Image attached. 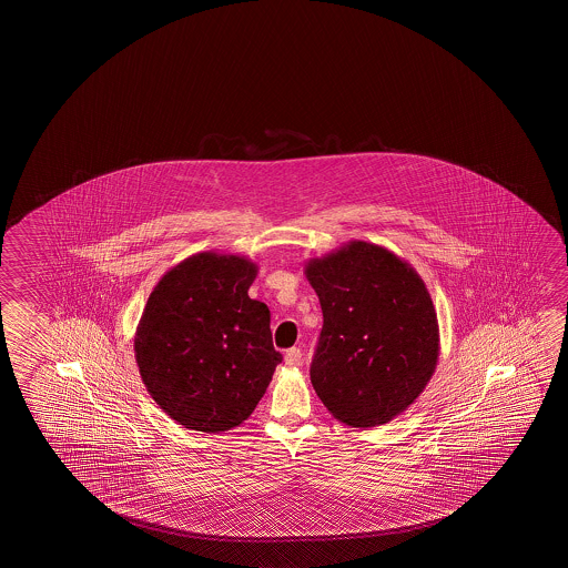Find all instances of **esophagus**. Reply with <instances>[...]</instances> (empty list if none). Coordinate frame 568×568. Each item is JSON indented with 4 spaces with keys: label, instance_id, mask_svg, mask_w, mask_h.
<instances>
[{
    "label": "esophagus",
    "instance_id": "1",
    "mask_svg": "<svg viewBox=\"0 0 568 568\" xmlns=\"http://www.w3.org/2000/svg\"><path fill=\"white\" fill-rule=\"evenodd\" d=\"M301 363H303L301 348H297V346L288 348L287 353H285V364H287V366H301Z\"/></svg>",
    "mask_w": 568,
    "mask_h": 568
}]
</instances>
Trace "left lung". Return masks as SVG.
Instances as JSON below:
<instances>
[{"label":"left lung","mask_w":568,"mask_h":568,"mask_svg":"<svg viewBox=\"0 0 568 568\" xmlns=\"http://www.w3.org/2000/svg\"><path fill=\"white\" fill-rule=\"evenodd\" d=\"M305 277L323 308L316 396L346 426L388 424L436 373L439 326L426 283L408 261L361 240L308 260Z\"/></svg>","instance_id":"8db88e82"}]
</instances>
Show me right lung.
Instances as JSON below:
<instances>
[{
	"label": "right lung",
	"mask_w": 568,
	"mask_h": 568,
	"mask_svg": "<svg viewBox=\"0 0 568 568\" xmlns=\"http://www.w3.org/2000/svg\"><path fill=\"white\" fill-rule=\"evenodd\" d=\"M257 263L202 252L180 261L152 288L134 335L140 378L180 426L204 434L252 416L281 356L271 313L250 298Z\"/></svg>",
	"instance_id": "add662e5"
}]
</instances>
